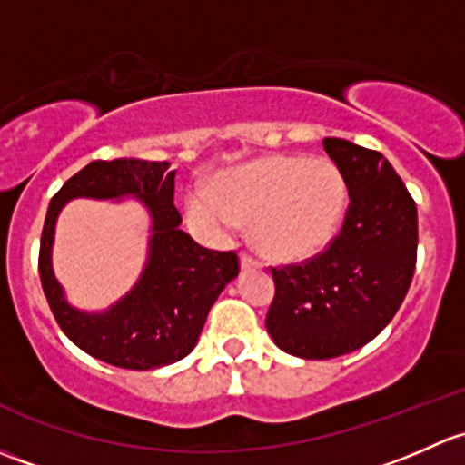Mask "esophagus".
I'll list each match as a JSON object with an SVG mask.
<instances>
[{"label": "esophagus", "mask_w": 465, "mask_h": 465, "mask_svg": "<svg viewBox=\"0 0 465 465\" xmlns=\"http://www.w3.org/2000/svg\"><path fill=\"white\" fill-rule=\"evenodd\" d=\"M239 266H242V271H257V268H262L260 262L252 260L248 252H243V255L239 257Z\"/></svg>", "instance_id": "34e87169"}]
</instances>
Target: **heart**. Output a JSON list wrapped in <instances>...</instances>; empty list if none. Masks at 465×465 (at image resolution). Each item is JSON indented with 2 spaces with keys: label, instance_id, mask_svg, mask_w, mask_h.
<instances>
[{
  "label": "heart",
  "instance_id": "1",
  "mask_svg": "<svg viewBox=\"0 0 465 465\" xmlns=\"http://www.w3.org/2000/svg\"><path fill=\"white\" fill-rule=\"evenodd\" d=\"M347 210V183L329 161L266 156L223 172L185 194L194 231L226 242L252 223L257 251L272 262H302L333 242Z\"/></svg>",
  "mask_w": 465,
  "mask_h": 465
}]
</instances>
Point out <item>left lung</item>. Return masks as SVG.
I'll return each mask as SVG.
<instances>
[{
    "instance_id": "obj_1",
    "label": "left lung",
    "mask_w": 465,
    "mask_h": 465,
    "mask_svg": "<svg viewBox=\"0 0 465 465\" xmlns=\"http://www.w3.org/2000/svg\"><path fill=\"white\" fill-rule=\"evenodd\" d=\"M342 172V231L306 264L272 268L266 315L272 342L291 356L327 361L365 347L403 304L416 266L419 222L408 188L381 152L324 138Z\"/></svg>"
}]
</instances>
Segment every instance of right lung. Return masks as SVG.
Wrapping results in <instances>:
<instances>
[{"instance_id":"obj_1","label":"right lung","mask_w":465,"mask_h":465,"mask_svg":"<svg viewBox=\"0 0 465 465\" xmlns=\"http://www.w3.org/2000/svg\"><path fill=\"white\" fill-rule=\"evenodd\" d=\"M174 176L165 161H91L71 176L46 210L40 280L57 324L83 351L123 370H156L194 349L219 293L239 275L234 252L208 251L181 231ZM136 198L151 214L148 260L137 284L103 312H83L65 300L53 271L54 223L74 198Z\"/></svg>"}]
</instances>
